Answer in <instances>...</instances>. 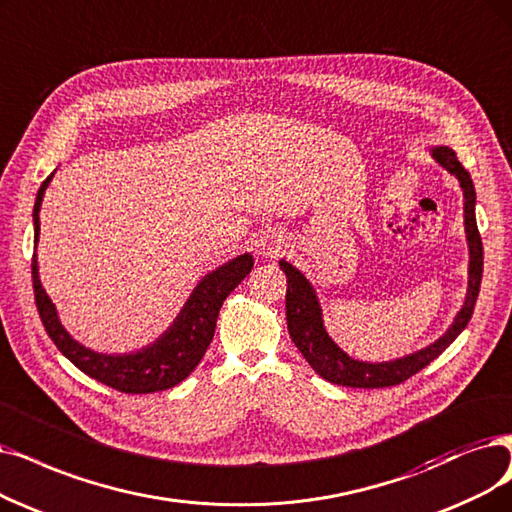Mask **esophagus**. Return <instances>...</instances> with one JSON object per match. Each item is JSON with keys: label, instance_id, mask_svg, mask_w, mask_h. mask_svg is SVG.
Returning a JSON list of instances; mask_svg holds the SVG:
<instances>
[{"label": "esophagus", "instance_id": "obj_1", "mask_svg": "<svg viewBox=\"0 0 512 512\" xmlns=\"http://www.w3.org/2000/svg\"><path fill=\"white\" fill-rule=\"evenodd\" d=\"M262 250H267V252H271V250H275V248H271V245H267V248H262Z\"/></svg>", "mask_w": 512, "mask_h": 512}]
</instances>
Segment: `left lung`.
<instances>
[{"mask_svg":"<svg viewBox=\"0 0 512 512\" xmlns=\"http://www.w3.org/2000/svg\"><path fill=\"white\" fill-rule=\"evenodd\" d=\"M441 168L456 176L464 197V233L468 245V283L460 311L449 323L447 330L431 344L422 349L388 361H361L342 351L336 340L325 330L323 309L315 285L298 267L285 258L279 260V269L288 277V292H285V317H288V332L292 342L298 346L302 357L309 361L313 370L332 384L351 388H384L395 386L420 372L433 359H437L449 344H452L473 315L479 296L481 273H483V245L477 231V193L473 178L462 168L456 153L449 147L428 149Z\"/></svg>","mask_w":512,"mask_h":512,"instance_id":"8db88e82","label":"left lung"}]
</instances>
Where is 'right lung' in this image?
Here are the masks:
<instances>
[{
    "label": "right lung",
    "instance_id": "obj_1",
    "mask_svg": "<svg viewBox=\"0 0 512 512\" xmlns=\"http://www.w3.org/2000/svg\"><path fill=\"white\" fill-rule=\"evenodd\" d=\"M54 174L56 170L42 182L33 206V292L39 317H42L48 336L56 344V349L81 372L115 388L119 393L147 395L168 391V388L185 380L195 370L201 357L206 355L214 338L220 306L237 285L250 275L254 267L252 254L243 252L229 262L220 264L208 275H203L187 302L182 304L180 313L153 342L128 353L94 351L67 332V327L58 317L56 304L46 294L42 279H39V210H42V201Z\"/></svg>",
    "mask_w": 512,
    "mask_h": 512
}]
</instances>
